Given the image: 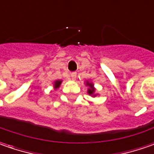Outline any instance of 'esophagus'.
<instances>
[{
  "instance_id": "34e87169",
  "label": "esophagus",
  "mask_w": 154,
  "mask_h": 154,
  "mask_svg": "<svg viewBox=\"0 0 154 154\" xmlns=\"http://www.w3.org/2000/svg\"><path fill=\"white\" fill-rule=\"evenodd\" d=\"M70 76H71L72 80H74L75 79H76V73H75V72H74V73H71V74H70Z\"/></svg>"
}]
</instances>
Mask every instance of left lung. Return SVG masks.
<instances>
[{
    "instance_id": "obj_1",
    "label": "left lung",
    "mask_w": 154,
    "mask_h": 154,
    "mask_svg": "<svg viewBox=\"0 0 154 154\" xmlns=\"http://www.w3.org/2000/svg\"><path fill=\"white\" fill-rule=\"evenodd\" d=\"M85 84H86V86H88V88H87V93H88L90 96H92V98L97 97L98 95V93L96 92V88L94 87V84L92 83V81L89 80H86V81H85Z\"/></svg>"
}]
</instances>
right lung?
I'll return each instance as SVG.
<instances>
[{
	"label": "right lung",
	"mask_w": 154,
	"mask_h": 154,
	"mask_svg": "<svg viewBox=\"0 0 154 154\" xmlns=\"http://www.w3.org/2000/svg\"><path fill=\"white\" fill-rule=\"evenodd\" d=\"M62 80H55L54 81V84H53V87H54V90H56V89H58L60 86H61V84H62Z\"/></svg>",
	"instance_id": "add662e5"
}]
</instances>
